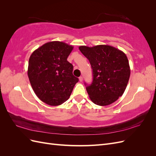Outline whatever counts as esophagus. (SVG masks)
Returning <instances> with one entry per match:
<instances>
[{"label":"esophagus","instance_id":"esophagus-1","mask_svg":"<svg viewBox=\"0 0 156 156\" xmlns=\"http://www.w3.org/2000/svg\"><path fill=\"white\" fill-rule=\"evenodd\" d=\"M79 81H80V82H82L83 80V77H80L79 78Z\"/></svg>","mask_w":156,"mask_h":156}]
</instances>
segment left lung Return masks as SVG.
<instances>
[{
    "instance_id": "left-lung-1",
    "label": "left lung",
    "mask_w": 156,
    "mask_h": 156,
    "mask_svg": "<svg viewBox=\"0 0 156 156\" xmlns=\"http://www.w3.org/2000/svg\"><path fill=\"white\" fill-rule=\"evenodd\" d=\"M79 49L88 59L92 69V83L86 88L91 101L100 106L116 101L124 94L130 77L126 54L108 45L90 48L82 45Z\"/></svg>"
}]
</instances>
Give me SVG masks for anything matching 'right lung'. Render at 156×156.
Listing matches in <instances>:
<instances>
[{
	"mask_svg": "<svg viewBox=\"0 0 156 156\" xmlns=\"http://www.w3.org/2000/svg\"><path fill=\"white\" fill-rule=\"evenodd\" d=\"M73 49L64 42H48L30 56L28 77L40 100L51 106L67 101L78 81L73 75V65L67 60Z\"/></svg>",
	"mask_w": 156,
	"mask_h": 156,
	"instance_id": "obj_1",
	"label": "right lung"
}]
</instances>
